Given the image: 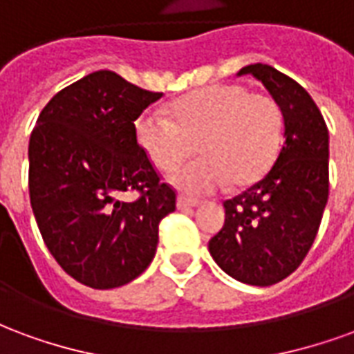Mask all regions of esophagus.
<instances>
[{
    "instance_id": "1",
    "label": "esophagus",
    "mask_w": 354,
    "mask_h": 354,
    "mask_svg": "<svg viewBox=\"0 0 354 354\" xmlns=\"http://www.w3.org/2000/svg\"><path fill=\"white\" fill-rule=\"evenodd\" d=\"M201 205L199 199H193V197H185V195H180L178 197V208H192Z\"/></svg>"
}]
</instances>
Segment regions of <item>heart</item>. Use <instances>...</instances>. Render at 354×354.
<instances>
[{
	"label": "heart",
	"mask_w": 354,
	"mask_h": 354,
	"mask_svg": "<svg viewBox=\"0 0 354 354\" xmlns=\"http://www.w3.org/2000/svg\"><path fill=\"white\" fill-rule=\"evenodd\" d=\"M134 132L162 172L184 162L197 144L201 157L174 172L172 182L185 192L208 193L227 180L245 187L263 178L281 149L282 111L271 94L220 83L178 98L172 119L161 111L142 113Z\"/></svg>",
	"instance_id": "heart-1"
}]
</instances>
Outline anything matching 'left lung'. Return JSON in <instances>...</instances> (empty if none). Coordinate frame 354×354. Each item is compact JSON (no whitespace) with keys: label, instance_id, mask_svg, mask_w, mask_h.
I'll return each mask as SVG.
<instances>
[{"label":"left lung","instance_id":"left-lung-1","mask_svg":"<svg viewBox=\"0 0 354 354\" xmlns=\"http://www.w3.org/2000/svg\"><path fill=\"white\" fill-rule=\"evenodd\" d=\"M284 121V144L260 182L223 203L225 223L208 243L225 273L271 286L296 271L319 233L328 201V129L299 83L267 64H250Z\"/></svg>","mask_w":354,"mask_h":354}]
</instances>
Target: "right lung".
<instances>
[{
    "mask_svg": "<svg viewBox=\"0 0 354 354\" xmlns=\"http://www.w3.org/2000/svg\"><path fill=\"white\" fill-rule=\"evenodd\" d=\"M161 96L100 70L55 94L30 134L35 222L58 266L85 286L117 288L144 273L159 223L176 208L174 187L161 182L134 132ZM124 191L139 199L119 200Z\"/></svg>",
    "mask_w": 354,
    "mask_h": 354,
    "instance_id": "add662e5",
    "label": "right lung"
}]
</instances>
